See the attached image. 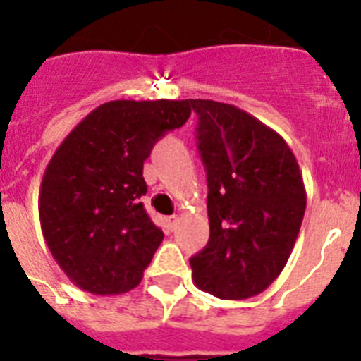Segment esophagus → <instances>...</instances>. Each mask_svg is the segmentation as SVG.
<instances>
[{"instance_id":"1","label":"esophagus","mask_w":361,"mask_h":361,"mask_svg":"<svg viewBox=\"0 0 361 361\" xmlns=\"http://www.w3.org/2000/svg\"><path fill=\"white\" fill-rule=\"evenodd\" d=\"M168 222H170V226L171 228H177V224H178V215H171V216H168Z\"/></svg>"}]
</instances>
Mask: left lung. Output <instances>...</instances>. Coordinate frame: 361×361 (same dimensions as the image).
Wrapping results in <instances>:
<instances>
[{"label":"left lung","instance_id":"obj_1","mask_svg":"<svg viewBox=\"0 0 361 361\" xmlns=\"http://www.w3.org/2000/svg\"><path fill=\"white\" fill-rule=\"evenodd\" d=\"M208 175L209 240L190 258L200 291L245 300L266 291L288 264L304 220V178L282 137L247 111L190 99Z\"/></svg>","mask_w":361,"mask_h":361}]
</instances>
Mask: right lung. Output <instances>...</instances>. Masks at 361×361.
Masks as SVG:
<instances>
[{
	"label": "right lung",
	"mask_w": 361,
	"mask_h": 361,
	"mask_svg": "<svg viewBox=\"0 0 361 361\" xmlns=\"http://www.w3.org/2000/svg\"><path fill=\"white\" fill-rule=\"evenodd\" d=\"M191 116L190 101H110L92 110L50 159L41 231L63 273L92 295L137 288L164 233L141 202L153 145Z\"/></svg>",
	"instance_id": "add662e5"
}]
</instances>
